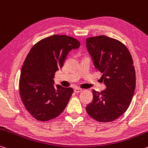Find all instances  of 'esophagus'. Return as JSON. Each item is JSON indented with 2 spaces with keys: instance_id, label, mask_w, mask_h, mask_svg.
<instances>
[{
  "instance_id": "34e87169",
  "label": "esophagus",
  "mask_w": 148,
  "mask_h": 148,
  "mask_svg": "<svg viewBox=\"0 0 148 148\" xmlns=\"http://www.w3.org/2000/svg\"><path fill=\"white\" fill-rule=\"evenodd\" d=\"M83 91V90L82 89H81V88H75L74 89V91L76 93H79V92H82V91Z\"/></svg>"
}]
</instances>
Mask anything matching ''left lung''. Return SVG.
I'll return each instance as SVG.
<instances>
[{
    "instance_id": "1",
    "label": "left lung",
    "mask_w": 148,
    "mask_h": 148,
    "mask_svg": "<svg viewBox=\"0 0 148 148\" xmlns=\"http://www.w3.org/2000/svg\"><path fill=\"white\" fill-rule=\"evenodd\" d=\"M86 47L107 87L101 92L92 91L93 101L86 111L98 122L114 121L128 109L134 93L136 72L132 56L125 45L105 36L87 38Z\"/></svg>"
}]
</instances>
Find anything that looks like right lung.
Wrapping results in <instances>:
<instances>
[{
	"label": "right lung",
	"instance_id": "1",
	"mask_svg": "<svg viewBox=\"0 0 148 148\" xmlns=\"http://www.w3.org/2000/svg\"><path fill=\"white\" fill-rule=\"evenodd\" d=\"M79 46L74 37L54 35L37 42L27 54L20 73V95L25 109L36 120L55 119L66 107L73 89L54 87L53 78L69 51Z\"/></svg>",
	"mask_w": 148,
	"mask_h": 148
}]
</instances>
